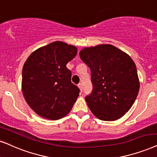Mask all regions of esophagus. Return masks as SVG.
I'll return each mask as SVG.
<instances>
[{"label": "esophagus", "mask_w": 157, "mask_h": 157, "mask_svg": "<svg viewBox=\"0 0 157 157\" xmlns=\"http://www.w3.org/2000/svg\"><path fill=\"white\" fill-rule=\"evenodd\" d=\"M78 87L79 88V89H80V91H82V90H83V86H82V84H81V83H78Z\"/></svg>", "instance_id": "1"}]
</instances>
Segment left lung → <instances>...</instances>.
<instances>
[{"label":"left lung","mask_w":157,"mask_h":157,"mask_svg":"<svg viewBox=\"0 0 157 157\" xmlns=\"http://www.w3.org/2000/svg\"><path fill=\"white\" fill-rule=\"evenodd\" d=\"M79 56L91 70L93 91L86 97L91 112L101 121L120 119L131 108L139 91L134 61L109 44L84 48Z\"/></svg>","instance_id":"8db88e82"}]
</instances>
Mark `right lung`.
Here are the masks:
<instances>
[{"label": "right lung", "mask_w": 157, "mask_h": 157, "mask_svg": "<svg viewBox=\"0 0 157 157\" xmlns=\"http://www.w3.org/2000/svg\"><path fill=\"white\" fill-rule=\"evenodd\" d=\"M77 48L56 41L36 49L22 69L21 90L26 103L40 117L56 121L68 115L79 96L66 64Z\"/></svg>", "instance_id": "1"}]
</instances>
